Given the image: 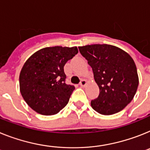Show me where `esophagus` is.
I'll use <instances>...</instances> for the list:
<instances>
[{
	"mask_svg": "<svg viewBox=\"0 0 150 150\" xmlns=\"http://www.w3.org/2000/svg\"><path fill=\"white\" fill-rule=\"evenodd\" d=\"M86 83H87V82H86V80H81V81H80V86H82V87H84L86 86Z\"/></svg>",
	"mask_w": 150,
	"mask_h": 150,
	"instance_id": "obj_1",
	"label": "esophagus"
}]
</instances>
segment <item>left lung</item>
Here are the masks:
<instances>
[{"label":"left lung","instance_id":"8db88e82","mask_svg":"<svg viewBox=\"0 0 150 150\" xmlns=\"http://www.w3.org/2000/svg\"><path fill=\"white\" fill-rule=\"evenodd\" d=\"M79 51L93 69L99 88L98 98L91 101L92 108L104 115L121 112L132 101L139 84L132 57L111 45L81 46Z\"/></svg>","mask_w":150,"mask_h":150}]
</instances>
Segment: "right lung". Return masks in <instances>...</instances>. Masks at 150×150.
I'll return each mask as SVG.
<instances>
[{
  "label": "right lung",
  "mask_w": 150,
  "mask_h": 150,
  "mask_svg": "<svg viewBox=\"0 0 150 150\" xmlns=\"http://www.w3.org/2000/svg\"><path fill=\"white\" fill-rule=\"evenodd\" d=\"M78 53L76 47H47L25 62L20 74V89L28 105L37 113L53 115L68 103L74 86L65 83L64 67Z\"/></svg>",
  "instance_id": "obj_1"
}]
</instances>
